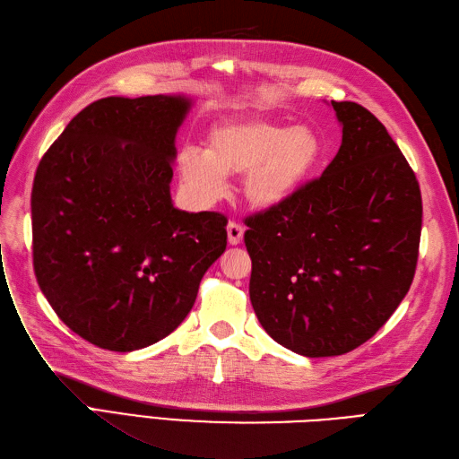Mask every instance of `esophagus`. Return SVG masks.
Masks as SVG:
<instances>
[{"instance_id": "esophagus-1", "label": "esophagus", "mask_w": 459, "mask_h": 459, "mask_svg": "<svg viewBox=\"0 0 459 459\" xmlns=\"http://www.w3.org/2000/svg\"><path fill=\"white\" fill-rule=\"evenodd\" d=\"M227 234H229V244L236 246L240 244L244 238V227L240 223H236V221H230L227 225Z\"/></svg>"}]
</instances>
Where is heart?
<instances>
[{"mask_svg": "<svg viewBox=\"0 0 459 459\" xmlns=\"http://www.w3.org/2000/svg\"><path fill=\"white\" fill-rule=\"evenodd\" d=\"M322 141L308 126H288L264 117H229L212 126L208 149L188 146L177 168L202 204L225 196L227 175H244V195L257 210L290 200L318 166Z\"/></svg>", "mask_w": 459, "mask_h": 459, "instance_id": "b5f03b06", "label": "heart"}]
</instances>
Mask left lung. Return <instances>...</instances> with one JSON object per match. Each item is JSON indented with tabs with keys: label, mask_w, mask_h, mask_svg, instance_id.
Instances as JSON below:
<instances>
[{
	"label": "left lung",
	"mask_w": 459,
	"mask_h": 459,
	"mask_svg": "<svg viewBox=\"0 0 459 459\" xmlns=\"http://www.w3.org/2000/svg\"><path fill=\"white\" fill-rule=\"evenodd\" d=\"M339 152L276 208L246 217L249 299L276 343L303 357L360 347L396 310L416 274L421 192L385 126L332 100Z\"/></svg>",
	"instance_id": "obj_1"
}]
</instances>
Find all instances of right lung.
<instances>
[{
    "mask_svg": "<svg viewBox=\"0 0 459 459\" xmlns=\"http://www.w3.org/2000/svg\"><path fill=\"white\" fill-rule=\"evenodd\" d=\"M181 95L91 102L39 160L32 257L39 290L66 326L129 352L169 335L227 247V217L173 208Z\"/></svg>",
    "mask_w": 459,
    "mask_h": 459,
    "instance_id": "1",
    "label": "right lung"
}]
</instances>
